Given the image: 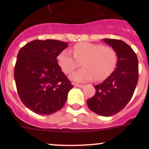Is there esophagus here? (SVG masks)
<instances>
[{
    "mask_svg": "<svg viewBox=\"0 0 149 149\" xmlns=\"http://www.w3.org/2000/svg\"><path fill=\"white\" fill-rule=\"evenodd\" d=\"M74 85L76 86L79 87V88H84V85H81V84H74Z\"/></svg>",
    "mask_w": 149,
    "mask_h": 149,
    "instance_id": "obj_1",
    "label": "esophagus"
}]
</instances>
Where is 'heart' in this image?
Segmentation results:
<instances>
[{
    "label": "heart",
    "mask_w": 149,
    "mask_h": 149,
    "mask_svg": "<svg viewBox=\"0 0 149 149\" xmlns=\"http://www.w3.org/2000/svg\"><path fill=\"white\" fill-rule=\"evenodd\" d=\"M72 52L67 49L60 52L58 63L68 74L82 62L83 68L70 75L72 81L79 83L89 81L94 78L97 81L104 80L113 72L118 62L115 51L103 45L81 42L73 47Z\"/></svg>",
    "instance_id": "b5f03b06"
}]
</instances>
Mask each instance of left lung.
<instances>
[{
    "label": "left lung",
    "instance_id": "obj_1",
    "mask_svg": "<svg viewBox=\"0 0 149 149\" xmlns=\"http://www.w3.org/2000/svg\"><path fill=\"white\" fill-rule=\"evenodd\" d=\"M103 40L116 52L117 67L102 83L94 86L96 94L87 100V105L97 115L109 117L118 113L131 100L139 80V61L133 49L125 42Z\"/></svg>",
    "mask_w": 149,
    "mask_h": 149
}]
</instances>
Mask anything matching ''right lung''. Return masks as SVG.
I'll list each match as a JSON object with an SVG mask.
<instances>
[{
  "label": "right lung",
  "instance_id": "obj_1",
  "mask_svg": "<svg viewBox=\"0 0 149 149\" xmlns=\"http://www.w3.org/2000/svg\"><path fill=\"white\" fill-rule=\"evenodd\" d=\"M68 43L55 40H36L19 50L14 79L24 104L38 115L60 110L73 87L61 70L57 57Z\"/></svg>",
  "mask_w": 149,
  "mask_h": 149
}]
</instances>
